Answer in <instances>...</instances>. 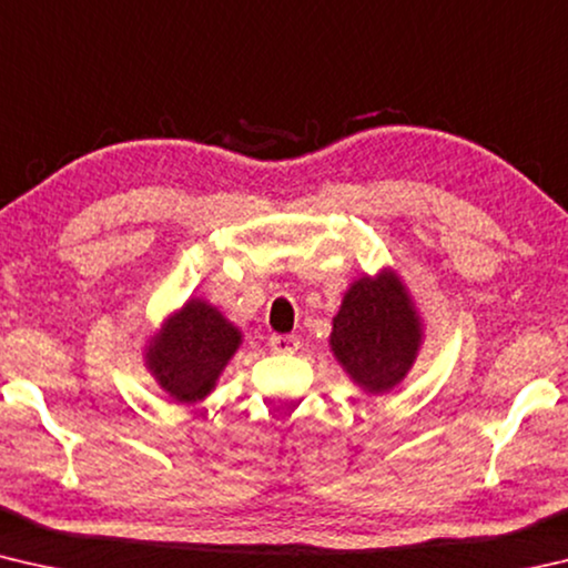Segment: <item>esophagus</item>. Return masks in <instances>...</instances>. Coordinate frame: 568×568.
Returning <instances> with one entry per match:
<instances>
[{"mask_svg": "<svg viewBox=\"0 0 568 568\" xmlns=\"http://www.w3.org/2000/svg\"><path fill=\"white\" fill-rule=\"evenodd\" d=\"M267 345H271L273 353H295L301 341L295 335H271V343Z\"/></svg>", "mask_w": 568, "mask_h": 568, "instance_id": "esophagus-1", "label": "esophagus"}]
</instances>
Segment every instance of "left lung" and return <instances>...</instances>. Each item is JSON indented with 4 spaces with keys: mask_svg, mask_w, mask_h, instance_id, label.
I'll list each match as a JSON object with an SVG mask.
<instances>
[{
    "mask_svg": "<svg viewBox=\"0 0 568 568\" xmlns=\"http://www.w3.org/2000/svg\"><path fill=\"white\" fill-rule=\"evenodd\" d=\"M426 323L408 285L393 267L363 273L343 293L328 345L355 386L371 396L390 393L416 363Z\"/></svg>",
    "mask_w": 568,
    "mask_h": 568,
    "instance_id": "8db88e82",
    "label": "left lung"
}]
</instances>
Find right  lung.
Instances as JSON below:
<instances>
[{
  "label": "right lung",
  "instance_id": "add662e5",
  "mask_svg": "<svg viewBox=\"0 0 568 568\" xmlns=\"http://www.w3.org/2000/svg\"><path fill=\"white\" fill-rule=\"evenodd\" d=\"M240 345L243 331L235 323L213 303L190 297L150 335L142 363L172 400L192 406L215 390Z\"/></svg>",
  "mask_w": 568,
  "mask_h": 568
}]
</instances>
